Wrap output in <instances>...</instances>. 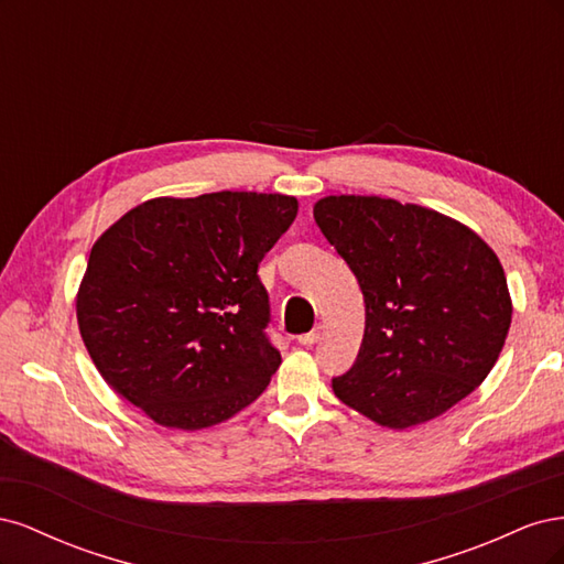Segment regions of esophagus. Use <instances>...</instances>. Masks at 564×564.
Returning a JSON list of instances; mask_svg holds the SVG:
<instances>
[{"label":"esophagus","instance_id":"1","mask_svg":"<svg viewBox=\"0 0 564 564\" xmlns=\"http://www.w3.org/2000/svg\"><path fill=\"white\" fill-rule=\"evenodd\" d=\"M317 338H319V329H313L308 334H301L299 336V344L301 346H313V344H317Z\"/></svg>","mask_w":564,"mask_h":564}]
</instances>
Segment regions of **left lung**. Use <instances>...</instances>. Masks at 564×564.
Masks as SVG:
<instances>
[{"label": "left lung", "instance_id": "left-lung-1", "mask_svg": "<svg viewBox=\"0 0 564 564\" xmlns=\"http://www.w3.org/2000/svg\"><path fill=\"white\" fill-rule=\"evenodd\" d=\"M315 224L365 296V336L334 395L386 429L445 414L480 386L510 329L503 268L480 235L419 204L329 195Z\"/></svg>", "mask_w": 564, "mask_h": 564}]
</instances>
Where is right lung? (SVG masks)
Returning <instances> with one entry per match:
<instances>
[{
    "instance_id": "1",
    "label": "right lung",
    "mask_w": 564,
    "mask_h": 564,
    "mask_svg": "<svg viewBox=\"0 0 564 564\" xmlns=\"http://www.w3.org/2000/svg\"><path fill=\"white\" fill-rule=\"evenodd\" d=\"M296 212V197L224 191L148 199L112 224L77 292L79 334L106 383L181 431L259 398L282 362L259 263Z\"/></svg>"
}]
</instances>
